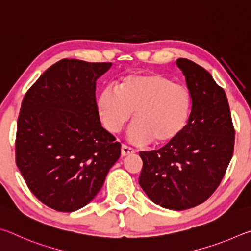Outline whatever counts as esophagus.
Returning <instances> with one entry per match:
<instances>
[{
  "mask_svg": "<svg viewBox=\"0 0 251 251\" xmlns=\"http://www.w3.org/2000/svg\"><path fill=\"white\" fill-rule=\"evenodd\" d=\"M121 151H122V156L125 157V156H128V155L134 154L135 150H133V148H131V147H128V146H126V145H122Z\"/></svg>",
  "mask_w": 251,
  "mask_h": 251,
  "instance_id": "34e87169",
  "label": "esophagus"
}]
</instances>
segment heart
Returning a JSON list of instances; mask_svg holds the SVG:
<instances>
[{"label": "heart", "instance_id": "obj_1", "mask_svg": "<svg viewBox=\"0 0 251 251\" xmlns=\"http://www.w3.org/2000/svg\"><path fill=\"white\" fill-rule=\"evenodd\" d=\"M96 105L105 128L110 133L121 131L133 113L136 122L128 130L131 142L143 145L154 141L156 145H166L184 129L190 95L184 85L148 72L123 77L116 85V92L104 88Z\"/></svg>", "mask_w": 251, "mask_h": 251}]
</instances>
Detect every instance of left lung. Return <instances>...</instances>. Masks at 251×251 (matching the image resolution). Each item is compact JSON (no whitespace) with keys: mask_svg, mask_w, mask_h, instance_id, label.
Wrapping results in <instances>:
<instances>
[{"mask_svg":"<svg viewBox=\"0 0 251 251\" xmlns=\"http://www.w3.org/2000/svg\"><path fill=\"white\" fill-rule=\"evenodd\" d=\"M192 110L176 139L158 151H141L139 185L156 205L185 210L201 205L217 189L230 163L235 129L227 96L196 63L178 58Z\"/></svg>","mask_w":251,"mask_h":251,"instance_id":"8db88e82","label":"left lung"}]
</instances>
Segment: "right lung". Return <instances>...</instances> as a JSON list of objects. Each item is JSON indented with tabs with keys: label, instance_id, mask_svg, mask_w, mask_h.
<instances>
[{
	"label": "right lung",
	"instance_id": "1",
	"mask_svg": "<svg viewBox=\"0 0 251 251\" xmlns=\"http://www.w3.org/2000/svg\"><path fill=\"white\" fill-rule=\"evenodd\" d=\"M110 66L61 59L23 99L16 166L34 196L57 211L91 202L121 156V144L101 126L96 105V80Z\"/></svg>",
	"mask_w": 251,
	"mask_h": 251
}]
</instances>
